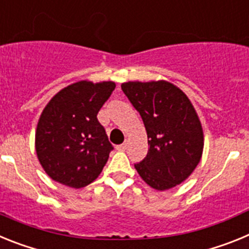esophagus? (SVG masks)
Here are the masks:
<instances>
[{"instance_id": "34e87169", "label": "esophagus", "mask_w": 249, "mask_h": 249, "mask_svg": "<svg viewBox=\"0 0 249 249\" xmlns=\"http://www.w3.org/2000/svg\"><path fill=\"white\" fill-rule=\"evenodd\" d=\"M127 148V142H124V143L120 144V146H117V149L118 151H126Z\"/></svg>"}]
</instances>
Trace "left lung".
<instances>
[{
	"instance_id": "obj_1",
	"label": "left lung",
	"mask_w": 249,
	"mask_h": 249,
	"mask_svg": "<svg viewBox=\"0 0 249 249\" xmlns=\"http://www.w3.org/2000/svg\"><path fill=\"white\" fill-rule=\"evenodd\" d=\"M140 112L148 138V153L135 164L149 187L166 191L192 175L203 152L201 121L182 89L167 81H129L121 85Z\"/></svg>"
}]
</instances>
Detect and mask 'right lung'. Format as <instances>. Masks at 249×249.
<instances>
[{
  "label": "right lung",
  "instance_id": "1",
  "mask_svg": "<svg viewBox=\"0 0 249 249\" xmlns=\"http://www.w3.org/2000/svg\"><path fill=\"white\" fill-rule=\"evenodd\" d=\"M112 81H80L57 92L36 128L37 158L53 181L82 188L101 175L113 149L97 113L113 92Z\"/></svg>",
  "mask_w": 249,
  "mask_h": 249
}]
</instances>
